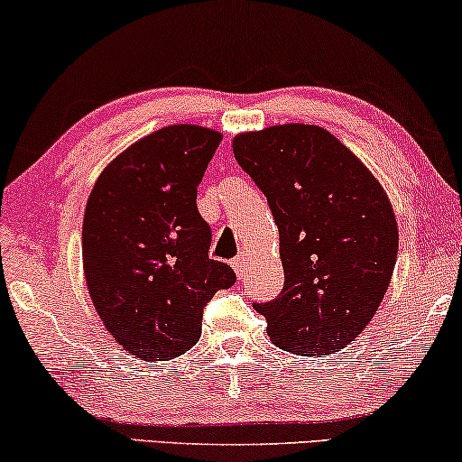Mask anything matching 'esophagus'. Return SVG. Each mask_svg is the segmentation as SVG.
I'll use <instances>...</instances> for the list:
<instances>
[{
  "label": "esophagus",
  "mask_w": 462,
  "mask_h": 462,
  "mask_svg": "<svg viewBox=\"0 0 462 462\" xmlns=\"http://www.w3.org/2000/svg\"><path fill=\"white\" fill-rule=\"evenodd\" d=\"M233 269H236V273H237V277L239 280H242V277L245 275V267H248V254H239L237 258H233Z\"/></svg>",
  "instance_id": "esophagus-1"
}]
</instances>
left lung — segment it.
<instances>
[{
    "mask_svg": "<svg viewBox=\"0 0 462 462\" xmlns=\"http://www.w3.org/2000/svg\"><path fill=\"white\" fill-rule=\"evenodd\" d=\"M233 155L267 195L280 231L283 290L254 309L271 343L305 357L345 349L387 292L400 231L376 176L311 124L242 132Z\"/></svg>",
    "mask_w": 462,
    "mask_h": 462,
    "instance_id": "obj_1",
    "label": "left lung"
}]
</instances>
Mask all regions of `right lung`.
I'll use <instances>...</instances> for the list:
<instances>
[{
  "label": "right lung",
  "instance_id": "right-lung-1",
  "mask_svg": "<svg viewBox=\"0 0 462 462\" xmlns=\"http://www.w3.org/2000/svg\"><path fill=\"white\" fill-rule=\"evenodd\" d=\"M220 141L204 125L157 130L122 151L88 198V292L106 332L144 362L191 349L206 302L236 283L229 264L208 258L210 226L195 204Z\"/></svg>",
  "mask_w": 462,
  "mask_h": 462
}]
</instances>
